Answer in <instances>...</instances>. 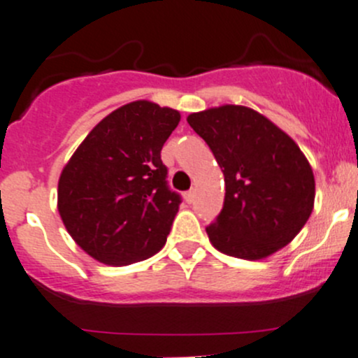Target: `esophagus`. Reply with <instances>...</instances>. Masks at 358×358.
<instances>
[{"label": "esophagus", "instance_id": "obj_1", "mask_svg": "<svg viewBox=\"0 0 358 358\" xmlns=\"http://www.w3.org/2000/svg\"><path fill=\"white\" fill-rule=\"evenodd\" d=\"M194 197H196V190H189V192H185V201L187 203H192Z\"/></svg>", "mask_w": 358, "mask_h": 358}]
</instances>
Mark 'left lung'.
<instances>
[{
    "label": "left lung",
    "instance_id": "obj_1",
    "mask_svg": "<svg viewBox=\"0 0 358 358\" xmlns=\"http://www.w3.org/2000/svg\"><path fill=\"white\" fill-rule=\"evenodd\" d=\"M187 122L224 173V208L206 227L211 245L246 260L266 259L289 245L315 206L313 169L296 141L241 105L190 113Z\"/></svg>",
    "mask_w": 358,
    "mask_h": 358
}]
</instances>
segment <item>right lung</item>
<instances>
[{
  "instance_id": "1",
  "label": "right lung",
  "mask_w": 358,
  "mask_h": 358,
  "mask_svg": "<svg viewBox=\"0 0 358 358\" xmlns=\"http://www.w3.org/2000/svg\"><path fill=\"white\" fill-rule=\"evenodd\" d=\"M178 122V110L127 103L94 126L66 162L57 210L87 255L127 266L166 245L180 196L166 185L161 150Z\"/></svg>"
}]
</instances>
